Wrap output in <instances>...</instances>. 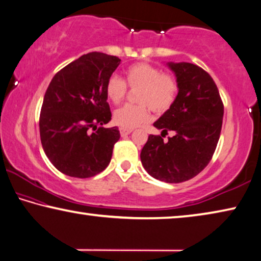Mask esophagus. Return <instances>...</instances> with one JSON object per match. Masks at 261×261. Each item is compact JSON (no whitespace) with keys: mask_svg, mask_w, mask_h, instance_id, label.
<instances>
[{"mask_svg":"<svg viewBox=\"0 0 261 261\" xmlns=\"http://www.w3.org/2000/svg\"><path fill=\"white\" fill-rule=\"evenodd\" d=\"M119 131H120V136H122V137H124V136L130 135L131 132H132L131 129H120Z\"/></svg>","mask_w":261,"mask_h":261,"instance_id":"1","label":"esophagus"}]
</instances>
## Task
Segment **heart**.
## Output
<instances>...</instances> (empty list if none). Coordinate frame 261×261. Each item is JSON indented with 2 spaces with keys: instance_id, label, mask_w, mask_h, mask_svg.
<instances>
[{
  "instance_id": "heart-1",
  "label": "heart",
  "mask_w": 261,
  "mask_h": 261,
  "mask_svg": "<svg viewBox=\"0 0 261 261\" xmlns=\"http://www.w3.org/2000/svg\"><path fill=\"white\" fill-rule=\"evenodd\" d=\"M125 82L118 76L109 77L106 83V95L111 103L122 102L130 89H138L135 98L138 104H125L114 114V123L122 129L134 127L145 123L150 118V109L155 114L168 111L176 102L179 84L176 77L162 72L150 63H136L124 72Z\"/></svg>"
}]
</instances>
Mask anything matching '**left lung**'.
I'll return each instance as SVG.
<instances>
[{"label":"left lung","instance_id":"8db88e82","mask_svg":"<svg viewBox=\"0 0 261 261\" xmlns=\"http://www.w3.org/2000/svg\"><path fill=\"white\" fill-rule=\"evenodd\" d=\"M179 84L176 102L153 125L141 152L146 172L158 180L181 182L203 171L215 153L223 125L224 104L212 77L196 64L168 63ZM171 129L176 135L162 139Z\"/></svg>","mask_w":261,"mask_h":261}]
</instances>
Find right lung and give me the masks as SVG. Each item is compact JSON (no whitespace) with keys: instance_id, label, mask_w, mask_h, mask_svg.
Instances as JSON below:
<instances>
[{"instance_id":"add662e5","label":"right lung","mask_w":261,"mask_h":261,"mask_svg":"<svg viewBox=\"0 0 261 261\" xmlns=\"http://www.w3.org/2000/svg\"><path fill=\"white\" fill-rule=\"evenodd\" d=\"M119 63L116 56L89 53L61 69L46 89L41 143L53 165L67 176L93 177L111 161L120 134L117 126L103 127L111 119L106 83Z\"/></svg>"}]
</instances>
